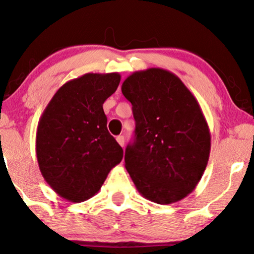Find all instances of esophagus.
I'll return each instance as SVG.
<instances>
[{"mask_svg":"<svg viewBox=\"0 0 254 254\" xmlns=\"http://www.w3.org/2000/svg\"><path fill=\"white\" fill-rule=\"evenodd\" d=\"M116 140H117V142H119V145L120 146H124V142H126V140H124V137L123 135H117L116 137Z\"/></svg>","mask_w":254,"mask_h":254,"instance_id":"obj_1","label":"esophagus"}]
</instances>
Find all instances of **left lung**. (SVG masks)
Here are the masks:
<instances>
[{
	"label": "left lung",
	"mask_w": 254,
	"mask_h": 254,
	"mask_svg": "<svg viewBox=\"0 0 254 254\" xmlns=\"http://www.w3.org/2000/svg\"><path fill=\"white\" fill-rule=\"evenodd\" d=\"M135 140L126 149V169L143 197L171 204L194 190L209 162L211 134L205 117L184 82L163 68L126 78Z\"/></svg>",
	"instance_id": "left-lung-1"
}]
</instances>
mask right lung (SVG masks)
Here are the masks:
<instances>
[{
    "instance_id": "1",
    "label": "right lung",
    "mask_w": 254,
    "mask_h": 254,
    "mask_svg": "<svg viewBox=\"0 0 254 254\" xmlns=\"http://www.w3.org/2000/svg\"><path fill=\"white\" fill-rule=\"evenodd\" d=\"M119 73H88L60 86L36 130V156L49 186L69 202L97 194L123 149L107 130L103 105L120 84Z\"/></svg>"
}]
</instances>
